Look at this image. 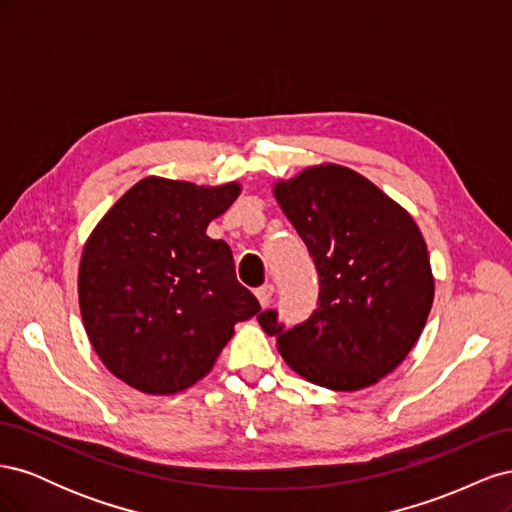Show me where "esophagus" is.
<instances>
[{
  "mask_svg": "<svg viewBox=\"0 0 512 512\" xmlns=\"http://www.w3.org/2000/svg\"><path fill=\"white\" fill-rule=\"evenodd\" d=\"M273 292H275L273 284H262L260 288H256V297H258V301H260L262 307H267V305L271 303Z\"/></svg>",
  "mask_w": 512,
  "mask_h": 512,
  "instance_id": "34e87169",
  "label": "esophagus"
}]
</instances>
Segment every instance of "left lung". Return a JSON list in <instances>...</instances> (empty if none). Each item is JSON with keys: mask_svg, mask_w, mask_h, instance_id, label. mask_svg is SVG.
Segmentation results:
<instances>
[{"mask_svg": "<svg viewBox=\"0 0 512 512\" xmlns=\"http://www.w3.org/2000/svg\"><path fill=\"white\" fill-rule=\"evenodd\" d=\"M275 198L318 271V307L286 329L277 309L258 314L284 361L333 391L376 384L406 359L433 301L421 230L374 183L337 164L275 185Z\"/></svg>", "mask_w": 512, "mask_h": 512, "instance_id": "left-lung-1", "label": "left lung"}]
</instances>
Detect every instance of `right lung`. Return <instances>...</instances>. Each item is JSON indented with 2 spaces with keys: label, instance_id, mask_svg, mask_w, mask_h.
<instances>
[{
  "label": "right lung",
  "instance_id": "1",
  "mask_svg": "<svg viewBox=\"0 0 512 512\" xmlns=\"http://www.w3.org/2000/svg\"><path fill=\"white\" fill-rule=\"evenodd\" d=\"M237 196V183L196 188L147 177L91 232L79 269L81 316L102 363L132 389H188L209 374L232 327L258 314L230 247L207 237Z\"/></svg>",
  "mask_w": 512,
  "mask_h": 512
}]
</instances>
